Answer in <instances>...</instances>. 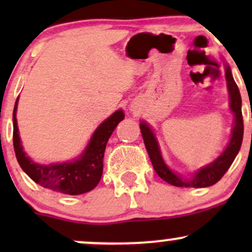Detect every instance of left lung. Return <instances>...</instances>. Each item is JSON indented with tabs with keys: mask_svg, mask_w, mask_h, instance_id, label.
<instances>
[{
	"mask_svg": "<svg viewBox=\"0 0 252 252\" xmlns=\"http://www.w3.org/2000/svg\"><path fill=\"white\" fill-rule=\"evenodd\" d=\"M225 74H226V82L228 88V94H230V106L231 110L235 112V126L232 128V136H231L230 143L227 148L224 150V153L219 156L218 158L209 166L204 167L199 170L192 179H182L181 176L176 175L173 173L164 163L162 156L160 154L158 142L152 129L149 128L148 124L142 122L140 124L141 132L144 141L147 152L152 161L153 167L155 172L164 180L173 186L178 187H195V189H202V187L212 186L218 182L224 176L227 169L232 164L233 160L238 154L241 149L242 141H243V132H244V123H243V115H242V98L239 94V89L233 79L231 70L228 66L225 67Z\"/></svg>",
	"mask_w": 252,
	"mask_h": 252,
	"instance_id": "left-lung-1",
	"label": "left lung"
}]
</instances>
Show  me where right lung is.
<instances>
[{"label": "right lung", "instance_id": "right-lung-1", "mask_svg": "<svg viewBox=\"0 0 252 252\" xmlns=\"http://www.w3.org/2000/svg\"><path fill=\"white\" fill-rule=\"evenodd\" d=\"M17 97L13 111V144L20 167L33 181L54 192L78 195L90 192L97 186L103 174V158L106 143L117 124L124 118L122 110L112 114L98 126L84 154L74 162L37 164L27 158L22 149L16 121Z\"/></svg>", "mask_w": 252, "mask_h": 252}]
</instances>
